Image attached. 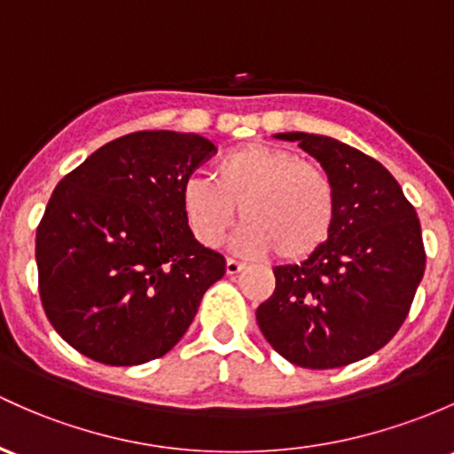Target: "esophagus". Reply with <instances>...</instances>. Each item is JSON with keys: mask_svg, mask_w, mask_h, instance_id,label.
Returning <instances> with one entry per match:
<instances>
[{"mask_svg": "<svg viewBox=\"0 0 454 454\" xmlns=\"http://www.w3.org/2000/svg\"><path fill=\"white\" fill-rule=\"evenodd\" d=\"M225 270H227V275H238L240 270H245V264H242V262H238V260H233V257H229Z\"/></svg>", "mask_w": 454, "mask_h": 454, "instance_id": "1", "label": "esophagus"}]
</instances>
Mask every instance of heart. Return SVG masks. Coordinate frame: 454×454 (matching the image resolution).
I'll return each instance as SVG.
<instances>
[{
	"label": "heart",
	"mask_w": 454,
	"mask_h": 454,
	"mask_svg": "<svg viewBox=\"0 0 454 454\" xmlns=\"http://www.w3.org/2000/svg\"><path fill=\"white\" fill-rule=\"evenodd\" d=\"M245 218L233 248L247 257L279 253L301 262L329 240L335 223V190L320 167L284 147L251 143L223 153L209 177H188L182 212L203 247L225 240L236 212Z\"/></svg>",
	"instance_id": "obj_1"
}]
</instances>
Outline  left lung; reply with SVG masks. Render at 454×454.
<instances>
[{"instance_id": "1", "label": "left lung", "mask_w": 454, "mask_h": 454, "mask_svg": "<svg viewBox=\"0 0 454 454\" xmlns=\"http://www.w3.org/2000/svg\"><path fill=\"white\" fill-rule=\"evenodd\" d=\"M275 138L318 160L335 190V223L314 255L275 266V292L257 307V325L301 368L359 362L396 335L422 281L418 214L392 173L359 149L305 131Z\"/></svg>"}]
</instances>
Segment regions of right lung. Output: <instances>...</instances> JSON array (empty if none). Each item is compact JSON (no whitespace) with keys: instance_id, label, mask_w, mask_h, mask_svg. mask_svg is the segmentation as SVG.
<instances>
[{"instance_id":"right-lung-1","label":"right lung","mask_w":454,"mask_h":454,"mask_svg":"<svg viewBox=\"0 0 454 454\" xmlns=\"http://www.w3.org/2000/svg\"><path fill=\"white\" fill-rule=\"evenodd\" d=\"M216 151L203 136H121L71 170L36 231L38 290L65 342L108 365L167 355L225 257L194 240L182 186Z\"/></svg>"}]
</instances>
